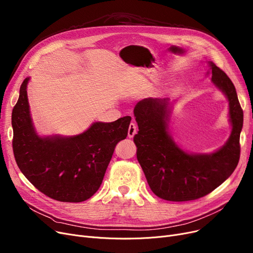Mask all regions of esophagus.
<instances>
[{
	"label": "esophagus",
	"mask_w": 253,
	"mask_h": 253,
	"mask_svg": "<svg viewBox=\"0 0 253 253\" xmlns=\"http://www.w3.org/2000/svg\"><path fill=\"white\" fill-rule=\"evenodd\" d=\"M136 131H137L136 125H135L134 123H130L129 129H128V137H129V138L133 137V136L136 134Z\"/></svg>",
	"instance_id": "34e87169"
}]
</instances>
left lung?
<instances>
[{"label":"left lung","instance_id":"1","mask_svg":"<svg viewBox=\"0 0 253 253\" xmlns=\"http://www.w3.org/2000/svg\"><path fill=\"white\" fill-rule=\"evenodd\" d=\"M211 81L229 101L232 131L221 148L209 154L182 150L169 133L172 103L167 98H144L134 108L138 133L137 160L151 190L167 201L182 202L206 196L228 179L240 158L243 111L230 78L209 61Z\"/></svg>","mask_w":253,"mask_h":253}]
</instances>
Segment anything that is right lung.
Returning <instances> with one entry per match:
<instances>
[{"label":"right lung","mask_w":253,"mask_h":253,"mask_svg":"<svg viewBox=\"0 0 253 253\" xmlns=\"http://www.w3.org/2000/svg\"><path fill=\"white\" fill-rule=\"evenodd\" d=\"M25 78L12 112L13 153L29 181L60 202H83L102 182L116 145L127 137L131 117L115 122H94L73 136H40L35 129Z\"/></svg>","instance_id":"1"}]
</instances>
